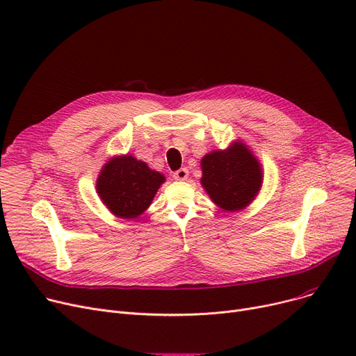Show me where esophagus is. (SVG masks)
Returning a JSON list of instances; mask_svg holds the SVG:
<instances>
[{"label":"esophagus","mask_w":356,"mask_h":356,"mask_svg":"<svg viewBox=\"0 0 356 356\" xmlns=\"http://www.w3.org/2000/svg\"><path fill=\"white\" fill-rule=\"evenodd\" d=\"M173 177H175V180H179V181H184V180H188V177H189V170L188 168H180V170H177V172H175L173 173Z\"/></svg>","instance_id":"esophagus-1"}]
</instances>
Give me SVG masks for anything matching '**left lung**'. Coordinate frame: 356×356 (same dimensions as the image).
Listing matches in <instances>:
<instances>
[{
    "label": "left lung",
    "mask_w": 356,
    "mask_h": 356,
    "mask_svg": "<svg viewBox=\"0 0 356 356\" xmlns=\"http://www.w3.org/2000/svg\"><path fill=\"white\" fill-rule=\"evenodd\" d=\"M200 167L202 188L222 211L245 209L263 188V165L242 140L204 154Z\"/></svg>",
    "instance_id": "1"
}]
</instances>
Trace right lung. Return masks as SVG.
<instances>
[{
	"instance_id": "1",
	"label": "right lung",
	"mask_w": 356,
	"mask_h": 356,
	"mask_svg": "<svg viewBox=\"0 0 356 356\" xmlns=\"http://www.w3.org/2000/svg\"><path fill=\"white\" fill-rule=\"evenodd\" d=\"M164 175L131 154L111 157L97 179V193L106 209L121 219H136L152 204Z\"/></svg>"
}]
</instances>
